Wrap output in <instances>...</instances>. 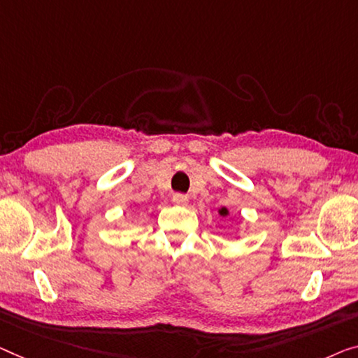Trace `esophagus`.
Masks as SVG:
<instances>
[{
  "label": "esophagus",
  "instance_id": "obj_1",
  "mask_svg": "<svg viewBox=\"0 0 358 358\" xmlns=\"http://www.w3.org/2000/svg\"><path fill=\"white\" fill-rule=\"evenodd\" d=\"M172 201H173V204H177V206H188L189 197L186 196V194H180V193H177V194H173Z\"/></svg>",
  "mask_w": 358,
  "mask_h": 358
}]
</instances>
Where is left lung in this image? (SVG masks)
<instances>
[{"instance_id":"obj_1","label":"left lung","mask_w":358,"mask_h":358,"mask_svg":"<svg viewBox=\"0 0 358 358\" xmlns=\"http://www.w3.org/2000/svg\"><path fill=\"white\" fill-rule=\"evenodd\" d=\"M218 213H220V215H223V217H227V215H228V213H230V212H228V209H227V207H222V209H220V210H218Z\"/></svg>"}]
</instances>
